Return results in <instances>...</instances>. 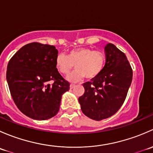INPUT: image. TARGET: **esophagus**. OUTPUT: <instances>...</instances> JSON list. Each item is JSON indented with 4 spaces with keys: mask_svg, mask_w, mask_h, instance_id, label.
<instances>
[{
    "mask_svg": "<svg viewBox=\"0 0 153 153\" xmlns=\"http://www.w3.org/2000/svg\"><path fill=\"white\" fill-rule=\"evenodd\" d=\"M75 84H70V85H69V88H70V89H73V88L75 87Z\"/></svg>",
    "mask_w": 153,
    "mask_h": 153,
    "instance_id": "34e87169",
    "label": "esophagus"
}]
</instances>
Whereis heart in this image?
Returning a JSON list of instances; mask_svg holds the SVG:
<instances>
[{"mask_svg":"<svg viewBox=\"0 0 153 153\" xmlns=\"http://www.w3.org/2000/svg\"><path fill=\"white\" fill-rule=\"evenodd\" d=\"M106 57L104 53L88 47L72 49L67 55L59 54L55 58V67L60 73L67 75L73 69L75 72L67 76V81L75 83L86 79L92 80L98 76L104 69Z\"/></svg>","mask_w":153,"mask_h":153,"instance_id":"obj_1","label":"heart"}]
</instances>
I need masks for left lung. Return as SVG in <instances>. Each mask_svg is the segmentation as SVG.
<instances>
[{
    "label": "left lung",
    "mask_w": 153,
    "mask_h": 153,
    "mask_svg": "<svg viewBox=\"0 0 153 153\" xmlns=\"http://www.w3.org/2000/svg\"><path fill=\"white\" fill-rule=\"evenodd\" d=\"M106 63L101 73L83 84L85 92L78 98L83 113L101 121L111 117L124 104L132 79V70L124 52L112 44L104 47Z\"/></svg>",
    "instance_id": "1"
}]
</instances>
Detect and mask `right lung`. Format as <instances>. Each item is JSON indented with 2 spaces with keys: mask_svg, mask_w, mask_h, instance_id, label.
Returning <instances> with one entry per match:
<instances>
[{
  "mask_svg": "<svg viewBox=\"0 0 153 153\" xmlns=\"http://www.w3.org/2000/svg\"><path fill=\"white\" fill-rule=\"evenodd\" d=\"M58 53L54 46L31 43L21 47L7 66L12 99L20 111L32 119L44 121L55 116L63 94L69 89V84L55 67Z\"/></svg>",
  "mask_w": 153,
  "mask_h": 153,
  "instance_id": "obj_1",
  "label": "right lung"
}]
</instances>
